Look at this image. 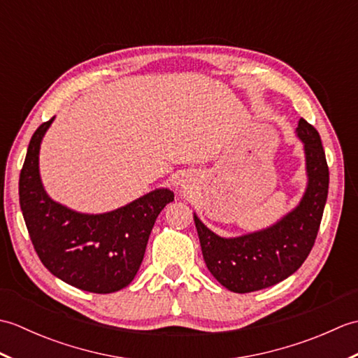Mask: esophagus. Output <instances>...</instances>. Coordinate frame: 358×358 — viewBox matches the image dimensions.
Listing matches in <instances>:
<instances>
[{
    "instance_id": "esophagus-1",
    "label": "esophagus",
    "mask_w": 358,
    "mask_h": 358,
    "mask_svg": "<svg viewBox=\"0 0 358 358\" xmlns=\"http://www.w3.org/2000/svg\"><path fill=\"white\" fill-rule=\"evenodd\" d=\"M177 185H178L181 191H185V192H189V189H192V181H191V178L187 177V175H186V177H181Z\"/></svg>"
}]
</instances>
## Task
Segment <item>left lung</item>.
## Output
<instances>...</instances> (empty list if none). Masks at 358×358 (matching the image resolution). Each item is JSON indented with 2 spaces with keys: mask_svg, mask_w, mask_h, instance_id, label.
I'll use <instances>...</instances> for the list:
<instances>
[{
  "mask_svg": "<svg viewBox=\"0 0 358 358\" xmlns=\"http://www.w3.org/2000/svg\"><path fill=\"white\" fill-rule=\"evenodd\" d=\"M295 134L305 150L308 183L286 215L260 231L220 237L194 212L204 263L227 291L246 294L280 283L300 268L314 246L328 199L329 169L315 129L300 118Z\"/></svg>",
  "mask_w": 358,
  "mask_h": 358,
  "instance_id": "left-lung-1",
  "label": "left lung"
}]
</instances>
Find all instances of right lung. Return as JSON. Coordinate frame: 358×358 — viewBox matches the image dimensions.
<instances>
[{"label":"right lung","instance_id":"add662e5","mask_svg":"<svg viewBox=\"0 0 358 358\" xmlns=\"http://www.w3.org/2000/svg\"><path fill=\"white\" fill-rule=\"evenodd\" d=\"M53 120L32 135L20 173V206L30 240L41 263L64 283L94 294L117 292L135 278L152 227L173 192L158 187L103 214L52 200L41 181L40 148Z\"/></svg>","mask_w":358,"mask_h":358}]
</instances>
